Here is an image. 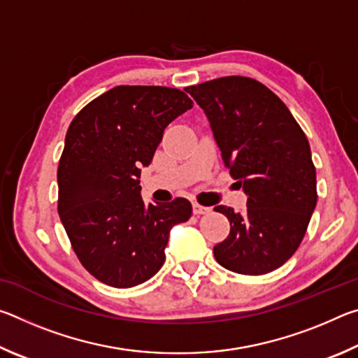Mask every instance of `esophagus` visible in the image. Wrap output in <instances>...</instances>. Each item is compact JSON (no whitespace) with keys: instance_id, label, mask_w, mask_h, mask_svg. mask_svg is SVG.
<instances>
[{"instance_id":"obj_1","label":"esophagus","mask_w":358,"mask_h":358,"mask_svg":"<svg viewBox=\"0 0 358 358\" xmlns=\"http://www.w3.org/2000/svg\"><path fill=\"white\" fill-rule=\"evenodd\" d=\"M211 208L210 207H203V205H199V203H194L192 205V213L201 216V215H207L210 213Z\"/></svg>"}]
</instances>
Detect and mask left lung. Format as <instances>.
I'll return each instance as SVG.
<instances>
[{"instance_id":"obj_1","label":"left lung","mask_w":358,"mask_h":358,"mask_svg":"<svg viewBox=\"0 0 358 358\" xmlns=\"http://www.w3.org/2000/svg\"><path fill=\"white\" fill-rule=\"evenodd\" d=\"M185 90L208 118L224 166L248 196L245 213L215 207L230 222L215 257L235 273H270L292 257L316 208V169L305 132L254 78L222 77Z\"/></svg>"}]
</instances>
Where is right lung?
<instances>
[{
  "label": "right lung",
  "mask_w": 358,
  "mask_h": 358,
  "mask_svg": "<svg viewBox=\"0 0 358 358\" xmlns=\"http://www.w3.org/2000/svg\"><path fill=\"white\" fill-rule=\"evenodd\" d=\"M192 108L177 88L117 87L72 120L58 166V213L78 260L96 280L134 287L164 264L169 234L191 217L186 199L145 203L141 172L162 134Z\"/></svg>",
  "instance_id": "right-lung-1"
}]
</instances>
